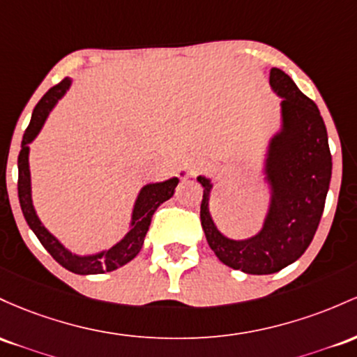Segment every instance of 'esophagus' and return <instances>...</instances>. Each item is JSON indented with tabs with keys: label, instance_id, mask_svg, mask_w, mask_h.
<instances>
[{
	"label": "esophagus",
	"instance_id": "1",
	"mask_svg": "<svg viewBox=\"0 0 357 357\" xmlns=\"http://www.w3.org/2000/svg\"><path fill=\"white\" fill-rule=\"evenodd\" d=\"M200 170V167L197 165V163H190V175H197Z\"/></svg>",
	"mask_w": 357,
	"mask_h": 357
}]
</instances>
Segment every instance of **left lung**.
I'll return each instance as SVG.
<instances>
[{
    "label": "left lung",
    "instance_id": "1",
    "mask_svg": "<svg viewBox=\"0 0 357 357\" xmlns=\"http://www.w3.org/2000/svg\"><path fill=\"white\" fill-rule=\"evenodd\" d=\"M270 86L282 98V125L270 138L265 158V182L270 189L266 218L258 234L231 239L214 224L209 211L212 182L204 187L200 222L215 256L232 270L270 275L291 265L314 239L329 190L332 157L319 107L285 72L270 70Z\"/></svg>",
    "mask_w": 357,
    "mask_h": 357
}]
</instances>
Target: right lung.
I'll return each instance as SVG.
<instances>
[{
  "label": "right lung",
  "mask_w": 357,
  "mask_h": 357,
  "mask_svg": "<svg viewBox=\"0 0 357 357\" xmlns=\"http://www.w3.org/2000/svg\"><path fill=\"white\" fill-rule=\"evenodd\" d=\"M72 81L69 77L63 79L57 86L40 99L37 106H35L33 114H31V121L28 125L25 135L22 139V150L18 155V199L22 212L25 215V221L30 229L35 232L38 241L42 246L52 255V258L62 265L66 270L72 271L77 275H99L106 273V271L118 270L119 266L126 265L142 250L145 236L150 227L151 218H153L155 211L158 209L160 204H163L174 195L175 187L178 183V177H172L163 182L146 183L142 190H139L138 197L135 200L133 214H131L130 231L126 232L125 238L109 250L99 251L94 255H75L67 250L62 243L55 238L52 232L43 226L42 221L38 219L37 211L33 207V200H31V178H30V163H28V155H30V143L37 138V135L45 125L47 118H49L50 111L54 109L59 99L63 98L67 91H69Z\"/></svg>",
  "instance_id": "right-lung-1"
}]
</instances>
